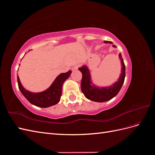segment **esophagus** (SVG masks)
<instances>
[{
  "label": "esophagus",
  "instance_id": "esophagus-1",
  "mask_svg": "<svg viewBox=\"0 0 155 155\" xmlns=\"http://www.w3.org/2000/svg\"><path fill=\"white\" fill-rule=\"evenodd\" d=\"M79 67V64H75L74 67L72 68V70H77L78 69V68Z\"/></svg>",
  "mask_w": 155,
  "mask_h": 155
}]
</instances>
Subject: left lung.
I'll use <instances>...</instances> for the list:
<instances>
[{
    "mask_svg": "<svg viewBox=\"0 0 155 155\" xmlns=\"http://www.w3.org/2000/svg\"><path fill=\"white\" fill-rule=\"evenodd\" d=\"M104 43L113 44L111 41H105ZM112 46L116 47L114 45ZM119 58L121 61V73L118 81L109 87H101L94 85L91 80L90 71L86 65H83L82 67L78 68L82 73V80L81 83V91L87 99L96 102H104L111 100L118 94L123 85L125 77V66L121 54H119Z\"/></svg>",
    "mask_w": 155,
    "mask_h": 155,
    "instance_id": "obj_1",
    "label": "left lung"
}]
</instances>
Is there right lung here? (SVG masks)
<instances>
[{"label": "right lung", "instance_id": "1", "mask_svg": "<svg viewBox=\"0 0 155 155\" xmlns=\"http://www.w3.org/2000/svg\"><path fill=\"white\" fill-rule=\"evenodd\" d=\"M71 73V70H69L66 73L60 74L48 88L45 91L37 93L26 90L22 85L19 78L17 76L18 88L22 95L31 104L42 108L48 107L57 104L60 101L62 94L63 84L69 78Z\"/></svg>", "mask_w": 155, "mask_h": 155}]
</instances>
